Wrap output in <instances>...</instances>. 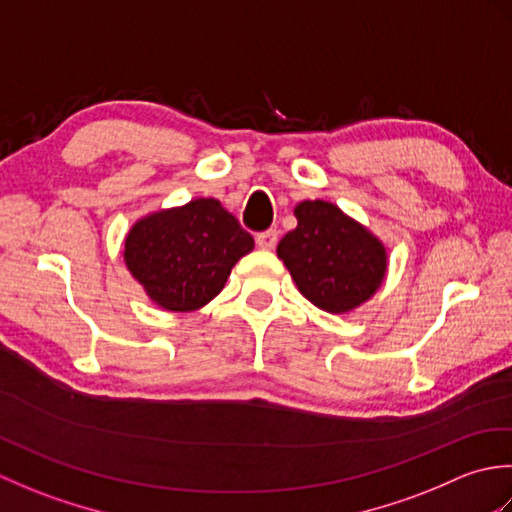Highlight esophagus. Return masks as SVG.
Here are the masks:
<instances>
[{"label":"esophagus","instance_id":"obj_1","mask_svg":"<svg viewBox=\"0 0 512 512\" xmlns=\"http://www.w3.org/2000/svg\"><path fill=\"white\" fill-rule=\"evenodd\" d=\"M255 242H257L259 248H264V250L275 248V244H277V231H275V228H268V231H264V233H257Z\"/></svg>","mask_w":512,"mask_h":512}]
</instances>
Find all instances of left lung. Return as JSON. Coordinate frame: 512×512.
Returning <instances> with one entry per match:
<instances>
[{
	"label": "left lung",
	"mask_w": 512,
	"mask_h": 512,
	"mask_svg": "<svg viewBox=\"0 0 512 512\" xmlns=\"http://www.w3.org/2000/svg\"><path fill=\"white\" fill-rule=\"evenodd\" d=\"M297 228L281 237L277 257L314 306L343 314L374 297L387 273V250L363 224L325 200L295 206Z\"/></svg>",
	"instance_id": "1"
}]
</instances>
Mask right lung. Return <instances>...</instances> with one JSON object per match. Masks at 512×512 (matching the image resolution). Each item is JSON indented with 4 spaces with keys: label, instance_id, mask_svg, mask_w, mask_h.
Here are the masks:
<instances>
[{
    "label": "right lung",
    "instance_id": "1",
    "mask_svg": "<svg viewBox=\"0 0 512 512\" xmlns=\"http://www.w3.org/2000/svg\"><path fill=\"white\" fill-rule=\"evenodd\" d=\"M253 246V235L220 200L198 198L140 217L129 228L123 255L156 306L193 312L220 295L231 268Z\"/></svg>",
    "mask_w": 512,
    "mask_h": 512
}]
</instances>
